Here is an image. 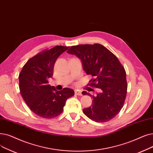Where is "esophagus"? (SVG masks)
Masks as SVG:
<instances>
[{
	"label": "esophagus",
	"instance_id": "34e87169",
	"mask_svg": "<svg viewBox=\"0 0 153 153\" xmlns=\"http://www.w3.org/2000/svg\"><path fill=\"white\" fill-rule=\"evenodd\" d=\"M75 94L77 95V96H82V92L81 91H79L78 90H75Z\"/></svg>",
	"mask_w": 153,
	"mask_h": 153
}]
</instances>
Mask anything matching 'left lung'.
I'll list each match as a JSON object with an SVG mask.
<instances>
[{
	"instance_id": "1",
	"label": "left lung",
	"mask_w": 153,
	"mask_h": 153,
	"mask_svg": "<svg viewBox=\"0 0 153 153\" xmlns=\"http://www.w3.org/2000/svg\"><path fill=\"white\" fill-rule=\"evenodd\" d=\"M67 52L80 59L83 70L94 77L90 85L99 89L96 96L82 92L93 99L92 105L82 110L84 114L97 123L114 118L123 108L128 88L126 71L118 59L99 44L71 46Z\"/></svg>"
}]
</instances>
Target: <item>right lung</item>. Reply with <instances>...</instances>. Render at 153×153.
Segmentation results:
<instances>
[{
  "label": "right lung",
  "instance_id": "right-lung-1",
  "mask_svg": "<svg viewBox=\"0 0 153 153\" xmlns=\"http://www.w3.org/2000/svg\"><path fill=\"white\" fill-rule=\"evenodd\" d=\"M69 48L57 45L39 53L28 60L19 74L21 96L30 109L40 117L50 119L59 116L67 99L74 95L70 88L57 91L48 84L57 58Z\"/></svg>",
  "mask_w": 153,
  "mask_h": 153
}]
</instances>
